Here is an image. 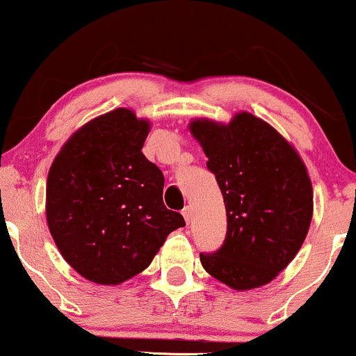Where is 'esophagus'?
Returning a JSON list of instances; mask_svg holds the SVG:
<instances>
[{"instance_id":"obj_1","label":"esophagus","mask_w":356,"mask_h":356,"mask_svg":"<svg viewBox=\"0 0 356 356\" xmlns=\"http://www.w3.org/2000/svg\"><path fill=\"white\" fill-rule=\"evenodd\" d=\"M182 216H184V219H186V222L189 224L191 220H192V209H191L189 206L184 207V209H182Z\"/></svg>"}]
</instances>
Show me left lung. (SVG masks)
<instances>
[{
	"label": "left lung",
	"instance_id": "obj_1",
	"mask_svg": "<svg viewBox=\"0 0 356 356\" xmlns=\"http://www.w3.org/2000/svg\"><path fill=\"white\" fill-rule=\"evenodd\" d=\"M191 134L207 155L226 204L227 232L202 268L236 291L259 288L298 254L313 218V187L286 138L249 112L229 124L195 118Z\"/></svg>",
	"mask_w": 356,
	"mask_h": 356
}]
</instances>
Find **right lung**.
<instances>
[{
    "instance_id": "right-lung-1",
    "label": "right lung",
    "mask_w": 356,
    "mask_h": 356,
    "mask_svg": "<svg viewBox=\"0 0 356 356\" xmlns=\"http://www.w3.org/2000/svg\"><path fill=\"white\" fill-rule=\"evenodd\" d=\"M150 124L115 108L80 127L47 181V222L70 266L97 284H120L152 263L165 238L186 226L162 201L164 174L142 147Z\"/></svg>"
}]
</instances>
